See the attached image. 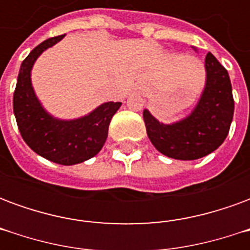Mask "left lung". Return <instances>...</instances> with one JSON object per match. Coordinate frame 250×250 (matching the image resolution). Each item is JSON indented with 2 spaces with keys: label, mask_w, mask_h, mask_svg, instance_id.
Here are the masks:
<instances>
[{
  "label": "left lung",
  "mask_w": 250,
  "mask_h": 250,
  "mask_svg": "<svg viewBox=\"0 0 250 250\" xmlns=\"http://www.w3.org/2000/svg\"><path fill=\"white\" fill-rule=\"evenodd\" d=\"M206 84L195 108L185 119L163 125L143 111L147 135L163 155L179 161L206 157L224 143L229 134L234 100L229 73L211 53L205 59Z\"/></svg>",
  "instance_id": "8db88e82"
}]
</instances>
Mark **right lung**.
<instances>
[{
    "mask_svg": "<svg viewBox=\"0 0 250 250\" xmlns=\"http://www.w3.org/2000/svg\"><path fill=\"white\" fill-rule=\"evenodd\" d=\"M65 35L51 37L37 45L20 68L13 95V111L25 143L51 162L71 166L95 157L105 143L108 125L122 103L108 102L91 114L72 120H62L48 114L32 87L30 72L42 52Z\"/></svg>",
    "mask_w": 250,
    "mask_h": 250,
    "instance_id": "add662e5",
    "label": "right lung"
}]
</instances>
